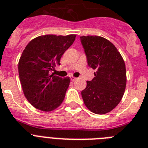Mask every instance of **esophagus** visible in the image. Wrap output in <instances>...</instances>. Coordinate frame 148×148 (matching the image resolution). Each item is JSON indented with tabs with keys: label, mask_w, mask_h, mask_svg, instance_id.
<instances>
[{
	"label": "esophagus",
	"mask_w": 148,
	"mask_h": 148,
	"mask_svg": "<svg viewBox=\"0 0 148 148\" xmlns=\"http://www.w3.org/2000/svg\"><path fill=\"white\" fill-rule=\"evenodd\" d=\"M76 80H77L76 77H73V76L71 77V81H75Z\"/></svg>",
	"instance_id": "1"
}]
</instances>
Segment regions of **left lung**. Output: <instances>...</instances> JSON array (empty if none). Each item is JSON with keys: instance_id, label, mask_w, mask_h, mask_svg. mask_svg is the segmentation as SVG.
Here are the masks:
<instances>
[{"instance_id": "obj_1", "label": "left lung", "mask_w": 148, "mask_h": 148, "mask_svg": "<svg viewBox=\"0 0 148 148\" xmlns=\"http://www.w3.org/2000/svg\"><path fill=\"white\" fill-rule=\"evenodd\" d=\"M81 43L88 64L96 72L92 81L81 92L88 109L96 114H105L115 108L123 96L126 86V71L122 56L116 47L100 36H81Z\"/></svg>"}]
</instances>
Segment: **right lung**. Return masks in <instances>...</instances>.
Returning <instances> with one entry per match:
<instances>
[{
  "instance_id": "right-lung-1",
  "label": "right lung",
  "mask_w": 148,
  "mask_h": 148,
  "mask_svg": "<svg viewBox=\"0 0 148 148\" xmlns=\"http://www.w3.org/2000/svg\"><path fill=\"white\" fill-rule=\"evenodd\" d=\"M76 34L41 35L26 46L18 61V75L25 96L37 109L49 112L61 105L70 78L50 74L72 45Z\"/></svg>"
}]
</instances>
